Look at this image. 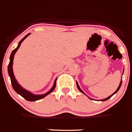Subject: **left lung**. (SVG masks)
Here are the masks:
<instances>
[{"label":"left lung","instance_id":"1","mask_svg":"<svg viewBox=\"0 0 132 132\" xmlns=\"http://www.w3.org/2000/svg\"><path fill=\"white\" fill-rule=\"evenodd\" d=\"M121 82H122V80H121V82H120V85H119L118 88V89H117V90H116V91L115 92H114V93H113V94H112L111 95V96H109V97H108V98H106V99H103V100H102V101H106V100H107L110 99V98L111 97H112V96H113V95H114V94H115L117 92H118V91L119 90H120V87H121ZM76 86H77V88H78V90H80V91L81 92H82V93H83V94H84V92H83V91H82V90H81V89H80V87H79L78 84V82H76Z\"/></svg>","mask_w":132,"mask_h":132}]
</instances>
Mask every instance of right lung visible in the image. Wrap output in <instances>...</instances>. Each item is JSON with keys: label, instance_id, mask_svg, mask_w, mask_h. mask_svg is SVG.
Returning <instances> with one entry per match:
<instances>
[{"label": "right lung", "instance_id": "add662e5", "mask_svg": "<svg viewBox=\"0 0 132 132\" xmlns=\"http://www.w3.org/2000/svg\"><path fill=\"white\" fill-rule=\"evenodd\" d=\"M30 35V33L28 34L27 35L24 36L23 38L20 41V42L18 43V46L14 50H12V53L11 54V56H10V62L9 64V66H8V72H9V75L11 78V84H12V88L16 93H18V94H20L22 97H23L25 100L28 101H31V102H33V101H36L38 100H40L42 98H44L45 96H46L47 95H48L49 94H50L52 92L54 91V90L56 88V79L54 81V86L52 88H51V90L50 91H48L47 93H46L45 94H42V95H34L33 94L30 93V92L27 91V90H24V88H22L18 83L17 82V81L16 80L15 77H14V76L13 74V71H12V64H13V60H14V56L16 52L18 49L19 48V47H20V44L23 40L26 38L27 36Z\"/></svg>", "mask_w": 132, "mask_h": 132}]
</instances>
